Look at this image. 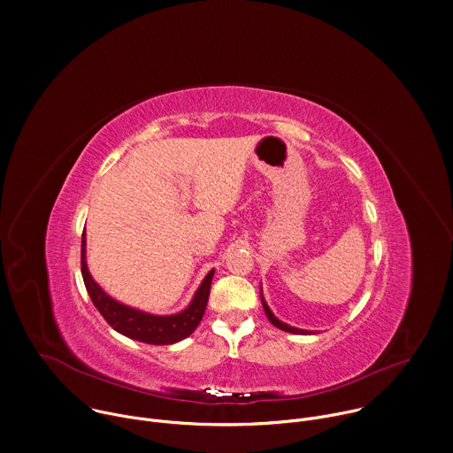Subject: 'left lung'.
<instances>
[{"instance_id": "1", "label": "left lung", "mask_w": 453, "mask_h": 453, "mask_svg": "<svg viewBox=\"0 0 453 453\" xmlns=\"http://www.w3.org/2000/svg\"><path fill=\"white\" fill-rule=\"evenodd\" d=\"M261 304H263V310H265V313H266V317H268V320L275 326V327H279L280 331H286V333H291V334H311L310 331H304V329H296V327H291V326H288V324H284V322H280V320H277L275 317H273V313L270 311V308L266 306V303H265V298H263V295H261Z\"/></svg>"}]
</instances>
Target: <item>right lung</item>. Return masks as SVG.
<instances>
[{
	"mask_svg": "<svg viewBox=\"0 0 453 453\" xmlns=\"http://www.w3.org/2000/svg\"><path fill=\"white\" fill-rule=\"evenodd\" d=\"M85 233L81 234V275L85 288L90 295L92 304L97 308L101 317L120 334L149 343V345H173L176 342L185 340L190 336L199 322L203 320V315L206 311L208 304V296H210V288H211V279L215 270H211L204 280L201 282L199 289L196 291L192 303L187 310H183L178 315H169V317H158V315H149L133 308H127L117 300H113L110 295H106L99 284L92 279L88 268H87V259H85Z\"/></svg>",
	"mask_w": 453,
	"mask_h": 453,
	"instance_id": "add662e5",
	"label": "right lung"
}]
</instances>
